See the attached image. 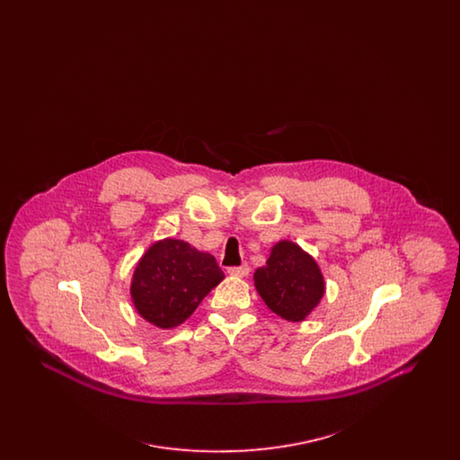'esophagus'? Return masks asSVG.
<instances>
[{
  "mask_svg": "<svg viewBox=\"0 0 460 460\" xmlns=\"http://www.w3.org/2000/svg\"><path fill=\"white\" fill-rule=\"evenodd\" d=\"M227 272L231 276H236V278H244V276L250 274V267H248V263H243V265H238V267H229Z\"/></svg>",
  "mask_w": 460,
  "mask_h": 460,
  "instance_id": "34e87169",
  "label": "esophagus"
}]
</instances>
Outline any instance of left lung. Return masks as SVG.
Wrapping results in <instances>:
<instances>
[{
	"instance_id": "left-lung-1",
	"label": "left lung",
	"mask_w": 460,
	"mask_h": 460,
	"mask_svg": "<svg viewBox=\"0 0 460 460\" xmlns=\"http://www.w3.org/2000/svg\"><path fill=\"white\" fill-rule=\"evenodd\" d=\"M253 279L265 305L291 323L304 321L324 295L317 263L291 241H281L272 248Z\"/></svg>"
}]
</instances>
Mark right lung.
<instances>
[{"label": "right lung", "instance_id": "1", "mask_svg": "<svg viewBox=\"0 0 460 460\" xmlns=\"http://www.w3.org/2000/svg\"><path fill=\"white\" fill-rule=\"evenodd\" d=\"M222 279L224 272L210 253L181 240L158 241L134 270L132 302L148 323L175 328Z\"/></svg>", "mask_w": 460, "mask_h": 460}]
</instances>
